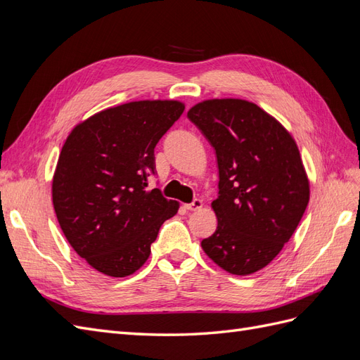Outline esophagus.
Segmentation results:
<instances>
[{
    "mask_svg": "<svg viewBox=\"0 0 360 360\" xmlns=\"http://www.w3.org/2000/svg\"><path fill=\"white\" fill-rule=\"evenodd\" d=\"M184 207H186V209H188V210H191V212L200 210L201 207H202V201H201L200 198H195V200H193L191 204H186V205H184Z\"/></svg>",
    "mask_w": 360,
    "mask_h": 360,
    "instance_id": "1",
    "label": "esophagus"
}]
</instances>
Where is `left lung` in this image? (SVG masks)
Returning a JSON list of instances; mask_svg holds the SVG:
<instances>
[{"label":"left lung","mask_w":360,"mask_h":360,"mask_svg":"<svg viewBox=\"0 0 360 360\" xmlns=\"http://www.w3.org/2000/svg\"><path fill=\"white\" fill-rule=\"evenodd\" d=\"M216 151V231L201 248L228 274L246 276L274 259L307 210L309 180L296 141L252 102L210 99L188 111Z\"/></svg>","instance_id":"8db88e82"}]
</instances>
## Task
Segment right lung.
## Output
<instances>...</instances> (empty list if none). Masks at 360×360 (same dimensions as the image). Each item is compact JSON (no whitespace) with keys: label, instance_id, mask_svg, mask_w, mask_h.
Here are the masks:
<instances>
[{"label":"right lung","instance_id":"1","mask_svg":"<svg viewBox=\"0 0 360 360\" xmlns=\"http://www.w3.org/2000/svg\"><path fill=\"white\" fill-rule=\"evenodd\" d=\"M184 111L179 101L108 108L75 126L52 179L58 224L75 252L112 278L135 274L179 202L148 191L155 147Z\"/></svg>","mask_w":360,"mask_h":360}]
</instances>
